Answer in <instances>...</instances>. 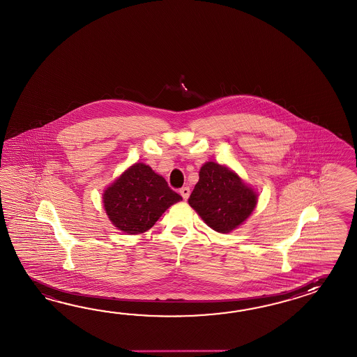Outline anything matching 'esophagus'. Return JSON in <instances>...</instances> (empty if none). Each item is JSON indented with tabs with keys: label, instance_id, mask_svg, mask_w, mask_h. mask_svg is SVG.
<instances>
[{
	"label": "esophagus",
	"instance_id": "34e87169",
	"mask_svg": "<svg viewBox=\"0 0 357 357\" xmlns=\"http://www.w3.org/2000/svg\"><path fill=\"white\" fill-rule=\"evenodd\" d=\"M180 194H181L183 200H188L189 199V197H190V189H189L188 186H183V188L180 189Z\"/></svg>",
	"mask_w": 357,
	"mask_h": 357
}]
</instances>
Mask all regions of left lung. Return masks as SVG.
Instances as JSON below:
<instances>
[{"mask_svg":"<svg viewBox=\"0 0 357 357\" xmlns=\"http://www.w3.org/2000/svg\"><path fill=\"white\" fill-rule=\"evenodd\" d=\"M189 204L215 231L229 232L253 212L257 195L227 167L208 162L200 168Z\"/></svg>","mask_w":357,"mask_h":357,"instance_id":"obj_1","label":"left lung"}]
</instances>
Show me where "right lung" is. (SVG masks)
I'll list each match as a JSON object with an SVG mask.
<instances>
[{
    "instance_id": "right-lung-1",
    "label": "right lung",
    "mask_w": 357,
    "mask_h": 357,
    "mask_svg": "<svg viewBox=\"0 0 357 357\" xmlns=\"http://www.w3.org/2000/svg\"><path fill=\"white\" fill-rule=\"evenodd\" d=\"M110 221L127 234L149 230L159 217L183 199L149 166L136 163L104 192Z\"/></svg>"
}]
</instances>
